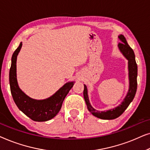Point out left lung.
<instances>
[{"label":"left lung","mask_w":150,"mask_h":150,"mask_svg":"<svg viewBox=\"0 0 150 150\" xmlns=\"http://www.w3.org/2000/svg\"><path fill=\"white\" fill-rule=\"evenodd\" d=\"M119 40L121 43H119L118 48L120 52L122 53L125 58L128 60V79H129V88L127 92L126 96L123 100L122 103L119 104L117 106L112 109L106 110V111H100L94 108L90 104L88 96V91L87 86L84 85L83 96L85 98L86 104L89 111L96 117L102 119V120H114L120 117L125 110L128 108L132 101L134 99L136 94L137 89V65L135 61V55L134 51L129 46L128 42L123 35H120L118 36Z\"/></svg>","instance_id":"8db88e82"}]
</instances>
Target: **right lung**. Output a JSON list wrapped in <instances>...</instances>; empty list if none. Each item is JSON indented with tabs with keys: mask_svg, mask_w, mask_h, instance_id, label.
<instances>
[{
	"mask_svg": "<svg viewBox=\"0 0 150 150\" xmlns=\"http://www.w3.org/2000/svg\"><path fill=\"white\" fill-rule=\"evenodd\" d=\"M22 46V43L20 42L11 57L9 85L12 97L18 108L32 120L35 122H46L54 118L58 114L62 106L63 100L75 82L71 81L65 83L56 93L46 99L35 100L30 98L20 89L17 81L16 61Z\"/></svg>",
	"mask_w": 150,
	"mask_h": 150,
	"instance_id": "obj_1",
	"label": "right lung"
}]
</instances>
